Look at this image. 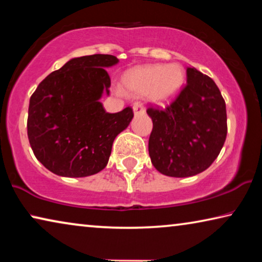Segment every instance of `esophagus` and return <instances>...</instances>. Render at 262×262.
<instances>
[{
    "label": "esophagus",
    "mask_w": 262,
    "mask_h": 262,
    "mask_svg": "<svg viewBox=\"0 0 262 262\" xmlns=\"http://www.w3.org/2000/svg\"><path fill=\"white\" fill-rule=\"evenodd\" d=\"M134 112H135L136 116H137V114H142V113L145 112V108H144V106H143L142 102H136L135 103V105H134Z\"/></svg>",
    "instance_id": "1"
}]
</instances>
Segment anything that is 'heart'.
Listing matches in <instances>:
<instances>
[{
	"label": "heart",
	"instance_id": "obj_1",
	"mask_svg": "<svg viewBox=\"0 0 262 262\" xmlns=\"http://www.w3.org/2000/svg\"><path fill=\"white\" fill-rule=\"evenodd\" d=\"M185 82V70L180 64H149L136 67L124 75V84L137 95L149 93L157 103H166L179 94Z\"/></svg>",
	"mask_w": 262,
	"mask_h": 262
}]
</instances>
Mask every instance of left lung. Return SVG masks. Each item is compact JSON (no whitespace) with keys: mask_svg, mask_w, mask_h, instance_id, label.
<instances>
[{"mask_svg":"<svg viewBox=\"0 0 262 262\" xmlns=\"http://www.w3.org/2000/svg\"><path fill=\"white\" fill-rule=\"evenodd\" d=\"M187 83L166 108L150 106L149 155L167 177H193L207 169L227 138V108L212 78L187 68Z\"/></svg>","mask_w":262,"mask_h":262,"instance_id":"left-lung-1","label":"left lung"}]
</instances>
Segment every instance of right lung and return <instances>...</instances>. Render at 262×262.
<instances>
[{"mask_svg":"<svg viewBox=\"0 0 262 262\" xmlns=\"http://www.w3.org/2000/svg\"><path fill=\"white\" fill-rule=\"evenodd\" d=\"M119 62L112 55L73 58L45 77L30 99L27 135L35 157L60 177L83 178L108 162L114 138L134 118L126 107L108 113L99 101L108 94L105 68Z\"/></svg>","mask_w":262,"mask_h":262,"instance_id":"right-lung-1","label":"right lung"}]
</instances>
